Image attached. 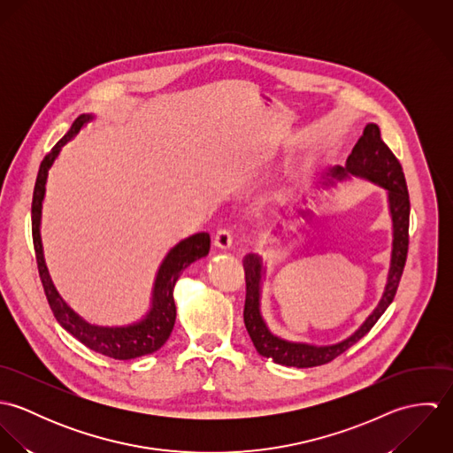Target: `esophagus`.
Wrapping results in <instances>:
<instances>
[{"mask_svg": "<svg viewBox=\"0 0 453 453\" xmlns=\"http://www.w3.org/2000/svg\"><path fill=\"white\" fill-rule=\"evenodd\" d=\"M232 242H234V237H232V232L226 230V228H221L216 232L214 235V246L218 250H230L232 248Z\"/></svg>", "mask_w": 453, "mask_h": 453, "instance_id": "obj_1", "label": "esophagus"}]
</instances>
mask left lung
<instances>
[{
	"label": "left lung",
	"mask_w": 453,
	"mask_h": 453,
	"mask_svg": "<svg viewBox=\"0 0 453 453\" xmlns=\"http://www.w3.org/2000/svg\"><path fill=\"white\" fill-rule=\"evenodd\" d=\"M350 176L368 180L384 190H388V214L392 221V251H390V266H388V282L382 293V298L375 311L366 318L350 336L342 342L331 345H314L305 342H291L273 334L261 316V284L265 279L266 268L263 266V259L259 255H248L244 258L246 272V305H244V324L246 329L259 352V356L272 359L282 366L295 368H312L321 366L347 349H350L356 342H359L373 326L380 319V316L388 311L394 300V295L399 286V279L403 275V268L406 263L408 253V226H410V196L406 188V180L401 169V164L388 150V144L380 137V129L377 124H368L352 153L349 155L345 165L333 167L323 178L321 187H334V180L342 181ZM305 203V198H303ZM298 216L303 219L312 218L311 209H296Z\"/></svg>",
	"instance_id": "8db88e82"
}]
</instances>
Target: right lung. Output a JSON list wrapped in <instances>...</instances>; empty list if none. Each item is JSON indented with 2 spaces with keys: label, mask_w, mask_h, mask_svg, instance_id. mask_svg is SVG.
<instances>
[{
  "label": "right lung",
  "mask_w": 453,
  "mask_h": 453,
  "mask_svg": "<svg viewBox=\"0 0 453 453\" xmlns=\"http://www.w3.org/2000/svg\"><path fill=\"white\" fill-rule=\"evenodd\" d=\"M90 120H94V115H80L73 122L71 129L65 132V137L52 148V151L43 158L40 165L35 192H33V205H31L33 244H35L40 279L58 323L90 350L113 359L126 361V359H135L146 354H153L169 340L176 323V303L173 295L176 280L187 266H190L196 259L207 257L211 248V237L205 232L195 234L192 237L178 242L165 255V258L162 259L158 266V272L153 282L150 311L142 319L127 326H99V324L88 323L80 314H76L65 303L52 282V277L49 273L45 257H43L40 226H42V207L45 198V185H47L49 171L54 165L56 158L59 157L65 142L71 141Z\"/></svg>",
  "instance_id": "obj_1"
}]
</instances>
